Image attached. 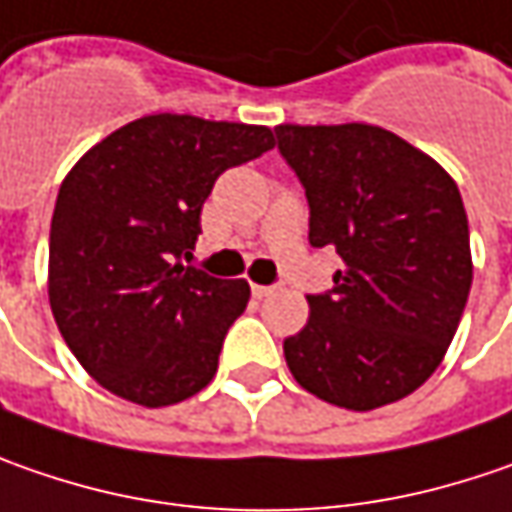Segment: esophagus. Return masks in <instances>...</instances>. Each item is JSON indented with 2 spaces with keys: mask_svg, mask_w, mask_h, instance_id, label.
Returning <instances> with one entry per match:
<instances>
[{
  "mask_svg": "<svg viewBox=\"0 0 512 512\" xmlns=\"http://www.w3.org/2000/svg\"><path fill=\"white\" fill-rule=\"evenodd\" d=\"M278 292V286H263V283H252V295L255 298H269V295H275Z\"/></svg>",
  "mask_w": 512,
  "mask_h": 512,
  "instance_id": "obj_1",
  "label": "esophagus"
}]
</instances>
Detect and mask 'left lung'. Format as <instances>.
I'll return each instance as SVG.
<instances>
[{
  "label": "left lung",
  "instance_id": "left-lung-1",
  "mask_svg": "<svg viewBox=\"0 0 512 512\" xmlns=\"http://www.w3.org/2000/svg\"><path fill=\"white\" fill-rule=\"evenodd\" d=\"M275 134L306 189L309 243L344 263L283 341L289 372L346 410L401 401L438 369L473 283L456 180L378 125L283 123Z\"/></svg>",
  "mask_w": 512,
  "mask_h": 512
}]
</instances>
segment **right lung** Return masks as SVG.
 <instances>
[{
	"label": "right lung",
	"instance_id": "right-lung-1",
	"mask_svg": "<svg viewBox=\"0 0 512 512\" xmlns=\"http://www.w3.org/2000/svg\"><path fill=\"white\" fill-rule=\"evenodd\" d=\"M272 145L266 125L151 114L68 171L51 220L48 298L65 344L100 387L151 410L209 387L249 283L212 278L183 255L214 180Z\"/></svg>",
	"mask_w": 512,
	"mask_h": 512
}]
</instances>
